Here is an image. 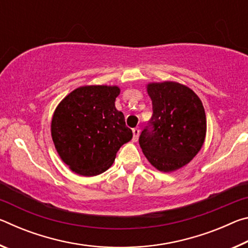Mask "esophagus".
<instances>
[{
	"instance_id": "1",
	"label": "esophagus",
	"mask_w": 248,
	"mask_h": 248,
	"mask_svg": "<svg viewBox=\"0 0 248 248\" xmlns=\"http://www.w3.org/2000/svg\"><path fill=\"white\" fill-rule=\"evenodd\" d=\"M132 132H133V141H137L138 138H139V134H140V128H133L132 129Z\"/></svg>"
}]
</instances>
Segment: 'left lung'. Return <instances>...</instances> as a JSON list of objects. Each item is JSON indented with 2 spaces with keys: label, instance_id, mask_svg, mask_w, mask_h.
I'll return each mask as SVG.
<instances>
[{
  "label": "left lung",
  "instance_id": "8db88e82",
  "mask_svg": "<svg viewBox=\"0 0 248 248\" xmlns=\"http://www.w3.org/2000/svg\"><path fill=\"white\" fill-rule=\"evenodd\" d=\"M153 115L139 143L155 169L171 171L188 164L203 144L207 123L202 103L189 87L176 82L151 83Z\"/></svg>",
  "mask_w": 248,
  "mask_h": 248
}]
</instances>
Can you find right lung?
I'll return each mask as SVG.
<instances>
[{"mask_svg":"<svg viewBox=\"0 0 248 248\" xmlns=\"http://www.w3.org/2000/svg\"><path fill=\"white\" fill-rule=\"evenodd\" d=\"M117 86L92 85L74 90L59 104L51 136L59 155L75 173L95 176L111 166L132 130L115 107Z\"/></svg>","mask_w":248,"mask_h":248,"instance_id":"add662e5","label":"right lung"}]
</instances>
